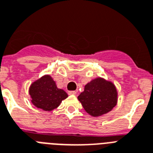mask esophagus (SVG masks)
<instances>
[{
	"label": "esophagus",
	"instance_id": "34e87169",
	"mask_svg": "<svg viewBox=\"0 0 153 153\" xmlns=\"http://www.w3.org/2000/svg\"><path fill=\"white\" fill-rule=\"evenodd\" d=\"M68 94H69V95H76L77 92L76 91H69L68 92Z\"/></svg>",
	"mask_w": 153,
	"mask_h": 153
}]
</instances>
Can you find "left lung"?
Here are the masks:
<instances>
[{
  "mask_svg": "<svg viewBox=\"0 0 153 153\" xmlns=\"http://www.w3.org/2000/svg\"><path fill=\"white\" fill-rule=\"evenodd\" d=\"M78 99L89 115L98 117L111 111L117 105V89L114 83L98 77L85 85Z\"/></svg>",
  "mask_w": 153,
  "mask_h": 153,
  "instance_id": "obj_1",
  "label": "left lung"
}]
</instances>
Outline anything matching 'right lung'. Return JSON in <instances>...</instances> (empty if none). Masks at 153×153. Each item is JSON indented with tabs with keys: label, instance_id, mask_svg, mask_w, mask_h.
Segmentation results:
<instances>
[{
	"label": "right lung",
	"instance_id": "obj_1",
	"mask_svg": "<svg viewBox=\"0 0 153 153\" xmlns=\"http://www.w3.org/2000/svg\"><path fill=\"white\" fill-rule=\"evenodd\" d=\"M29 94L32 104L46 111L56 108L62 100L68 97L64 89L57 87L49 74H45L34 81L30 86Z\"/></svg>",
	"mask_w": 153,
	"mask_h": 153
}]
</instances>
